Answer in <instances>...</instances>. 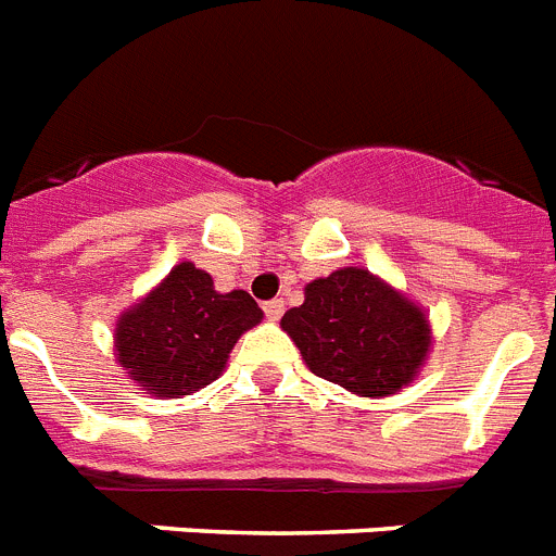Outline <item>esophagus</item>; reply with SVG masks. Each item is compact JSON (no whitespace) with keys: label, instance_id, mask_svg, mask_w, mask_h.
Here are the masks:
<instances>
[{"label":"esophagus","instance_id":"34e87169","mask_svg":"<svg viewBox=\"0 0 556 556\" xmlns=\"http://www.w3.org/2000/svg\"><path fill=\"white\" fill-rule=\"evenodd\" d=\"M263 311H265V316H268L270 321H277L279 316L286 314V302H282V300H268V302H263Z\"/></svg>","mask_w":556,"mask_h":556}]
</instances>
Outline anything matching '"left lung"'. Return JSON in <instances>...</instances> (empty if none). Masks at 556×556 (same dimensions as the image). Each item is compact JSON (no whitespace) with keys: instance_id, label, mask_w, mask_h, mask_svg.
<instances>
[{"instance_id":"8db88e82","label":"left lung","mask_w":556,"mask_h":556,"mask_svg":"<svg viewBox=\"0 0 556 556\" xmlns=\"http://www.w3.org/2000/svg\"><path fill=\"white\" fill-rule=\"evenodd\" d=\"M305 365L356 395H390L413 381L429 350L421 307L365 268L333 270L282 316Z\"/></svg>"}]
</instances>
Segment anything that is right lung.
<instances>
[{"label": "right lung", "mask_w": 556, "mask_h": 556, "mask_svg": "<svg viewBox=\"0 0 556 556\" xmlns=\"http://www.w3.org/2000/svg\"><path fill=\"white\" fill-rule=\"evenodd\" d=\"M260 319L263 311L249 293H217L206 270L180 263L121 316L115 350L143 390L177 399L212 384L237 339Z\"/></svg>", "instance_id": "1"}]
</instances>
